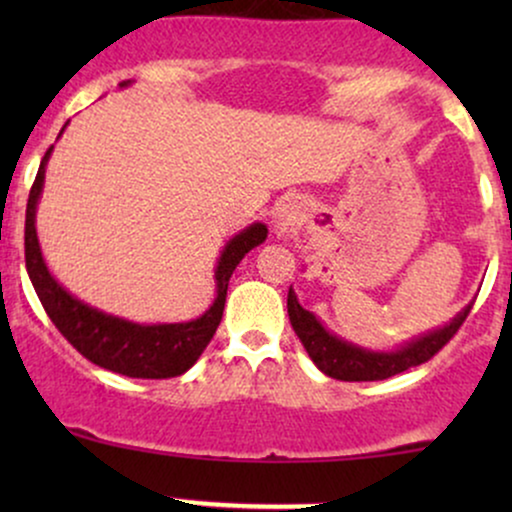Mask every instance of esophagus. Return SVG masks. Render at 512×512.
Wrapping results in <instances>:
<instances>
[{
    "instance_id": "34e87169",
    "label": "esophagus",
    "mask_w": 512,
    "mask_h": 512,
    "mask_svg": "<svg viewBox=\"0 0 512 512\" xmlns=\"http://www.w3.org/2000/svg\"><path fill=\"white\" fill-rule=\"evenodd\" d=\"M296 207H293L291 202H284L279 204V209H276V216H274V228H276V236L279 238H291L293 233H296Z\"/></svg>"
}]
</instances>
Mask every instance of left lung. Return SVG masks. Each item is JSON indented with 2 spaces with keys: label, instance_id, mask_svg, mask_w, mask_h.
<instances>
[{
  "label": "left lung",
  "instance_id": "obj_1",
  "mask_svg": "<svg viewBox=\"0 0 512 512\" xmlns=\"http://www.w3.org/2000/svg\"><path fill=\"white\" fill-rule=\"evenodd\" d=\"M286 305H289L293 332L298 334L308 356L313 358V363L322 373L330 375L334 380H346V383H366V380L392 378V375L421 366L428 358L436 356L455 337L462 322L467 320L474 301L464 305L448 325L426 332L424 337L411 339V342L397 346L392 351H370L332 334L322 325L320 317H315V313H310V310H305L298 303V296L293 293V289H289V303Z\"/></svg>",
  "mask_w": 512,
  "mask_h": 512
}]
</instances>
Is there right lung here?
Segmentation results:
<instances>
[{
	"label": "right lung",
	"mask_w": 512,
	"mask_h": 512,
	"mask_svg": "<svg viewBox=\"0 0 512 512\" xmlns=\"http://www.w3.org/2000/svg\"><path fill=\"white\" fill-rule=\"evenodd\" d=\"M129 84L132 81H122L120 88ZM52 149L55 146H50L40 161L26 204V269L45 313H48L52 325L64 334V339L96 366L127 375V378L146 380L182 375L195 366L197 358L202 356V351L214 337L223 315V305H226L228 279L236 272L240 260L267 240V226L252 223L228 240L214 269L216 298L209 305V310H204V315H199L197 320L142 325V322L103 313V310L79 301L64 289L60 281L50 274L43 252H40L38 231H35V209H38V199L43 195L45 168H48Z\"/></svg>",
	"instance_id": "add662e5"
}]
</instances>
